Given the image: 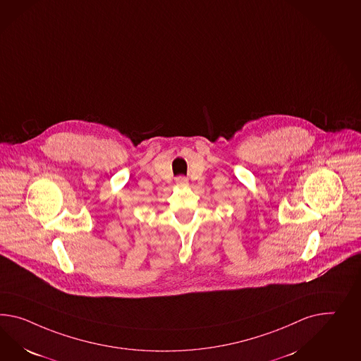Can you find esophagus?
Masks as SVG:
<instances>
[{
	"mask_svg": "<svg viewBox=\"0 0 361 361\" xmlns=\"http://www.w3.org/2000/svg\"><path fill=\"white\" fill-rule=\"evenodd\" d=\"M176 182L178 185H185L188 180H187V178H185V176H178V178H176Z\"/></svg>",
	"mask_w": 361,
	"mask_h": 361,
	"instance_id": "esophagus-1",
	"label": "esophagus"
}]
</instances>
